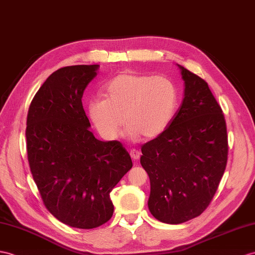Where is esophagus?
<instances>
[{"label": "esophagus", "mask_w": 255, "mask_h": 255, "mask_svg": "<svg viewBox=\"0 0 255 255\" xmlns=\"http://www.w3.org/2000/svg\"><path fill=\"white\" fill-rule=\"evenodd\" d=\"M129 156H131V158L133 160H138L140 158V151L137 150V149L133 148V149H131V150H129Z\"/></svg>", "instance_id": "34e87169"}]
</instances>
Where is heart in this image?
<instances>
[{
  "label": "heart",
  "mask_w": 255,
  "mask_h": 255,
  "mask_svg": "<svg viewBox=\"0 0 255 255\" xmlns=\"http://www.w3.org/2000/svg\"><path fill=\"white\" fill-rule=\"evenodd\" d=\"M103 94L105 99H93L88 110L96 129L107 139L117 137L124 122L128 137H157L169 128L178 107L176 85L165 76L124 71L105 85Z\"/></svg>",
  "instance_id": "b5f03b06"
}]
</instances>
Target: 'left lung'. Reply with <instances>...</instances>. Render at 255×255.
<instances>
[{
    "label": "left lung",
    "instance_id": "obj_1",
    "mask_svg": "<svg viewBox=\"0 0 255 255\" xmlns=\"http://www.w3.org/2000/svg\"><path fill=\"white\" fill-rule=\"evenodd\" d=\"M185 94L165 131L141 146L150 178L148 208L157 220L181 224L199 216L224 174L228 137L224 114L208 83L181 67Z\"/></svg>",
    "mask_w": 255,
    "mask_h": 255
}]
</instances>
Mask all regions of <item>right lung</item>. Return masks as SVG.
I'll use <instances>...</instances> for the list:
<instances>
[{
    "instance_id": "obj_1",
    "label": "right lung",
    "mask_w": 255,
    "mask_h": 255,
    "mask_svg": "<svg viewBox=\"0 0 255 255\" xmlns=\"http://www.w3.org/2000/svg\"><path fill=\"white\" fill-rule=\"evenodd\" d=\"M97 68L77 65L53 72L27 117L28 162L41 199L58 221L82 229L111 219L110 192L133 165L120 141H101L89 129L82 96Z\"/></svg>"
}]
</instances>
